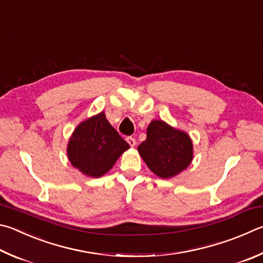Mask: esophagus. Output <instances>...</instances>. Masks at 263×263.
I'll list each match as a JSON object with an SVG mask.
<instances>
[{"label":"esophagus","instance_id":"1","mask_svg":"<svg viewBox=\"0 0 263 263\" xmlns=\"http://www.w3.org/2000/svg\"><path fill=\"white\" fill-rule=\"evenodd\" d=\"M126 141L128 142V145H130L131 147H135L136 144H137V141H136V139L133 137H127L126 138Z\"/></svg>","mask_w":263,"mask_h":263}]
</instances>
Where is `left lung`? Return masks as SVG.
<instances>
[{
	"label": "left lung",
	"mask_w": 263,
	"mask_h": 263,
	"mask_svg": "<svg viewBox=\"0 0 263 263\" xmlns=\"http://www.w3.org/2000/svg\"><path fill=\"white\" fill-rule=\"evenodd\" d=\"M138 152L153 173L161 178L174 177L190 165L193 145L185 132L176 130L163 121H153L147 138Z\"/></svg>",
	"instance_id": "1"
}]
</instances>
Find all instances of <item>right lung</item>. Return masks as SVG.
<instances>
[{
  "label": "right lung",
  "mask_w": 263,
  "mask_h": 263,
  "mask_svg": "<svg viewBox=\"0 0 263 263\" xmlns=\"http://www.w3.org/2000/svg\"><path fill=\"white\" fill-rule=\"evenodd\" d=\"M130 145L118 135L104 112L79 124L70 138L68 156L74 168L89 177H101Z\"/></svg>",
  "instance_id": "right-lung-1"
}]
</instances>
